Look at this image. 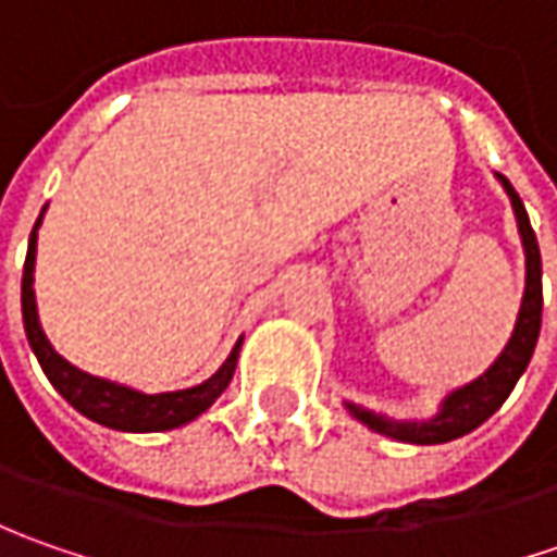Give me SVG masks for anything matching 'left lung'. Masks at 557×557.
<instances>
[{
    "mask_svg": "<svg viewBox=\"0 0 557 557\" xmlns=\"http://www.w3.org/2000/svg\"><path fill=\"white\" fill-rule=\"evenodd\" d=\"M496 180H499L508 201H511L521 247H524V294H521V310H518V319H515L511 337H508L503 354L493 359V366L486 372L478 374L468 384H461V387H453L449 394L440 399L434 416L394 418L387 412H374V409H366L359 403L344 399V409L359 424H366L369 431L381 434V437L416 443V446H434V443H449V440L465 437L474 428H481L483 421L503 406L508 394L515 391L518 377L530 366V356L536 350V337H540V325H543V260H540V245H536V235L530 228L524 201L518 198V191L511 188V183L505 176L496 173Z\"/></svg>",
    "mask_w": 557,
    "mask_h": 557,
    "instance_id": "1",
    "label": "left lung"
}]
</instances>
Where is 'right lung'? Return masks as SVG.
Masks as SVG:
<instances>
[{
  "instance_id": "1",
  "label": "right lung",
  "mask_w": 557,
  "mask_h": 557,
  "mask_svg": "<svg viewBox=\"0 0 557 557\" xmlns=\"http://www.w3.org/2000/svg\"><path fill=\"white\" fill-rule=\"evenodd\" d=\"M46 207L39 213V220L33 225L30 245H27V260H24V278H21V312H24V332L30 341L33 356L39 359L46 377L52 381V387L74 406L79 416L96 421L101 428L111 431H126V434H154V431H173L183 428L188 421L203 416L228 387L238 354H242V341L232 347V354L225 356V362L210 374L207 381L185 387V391H166V394H145L136 387H126L117 381L98 377V374L76 369L74 362H67L64 356L52 347V341L42 332L39 310H36V290H33V269H36V232L42 225Z\"/></svg>"
}]
</instances>
